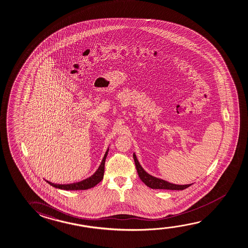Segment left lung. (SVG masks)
Returning a JSON list of instances; mask_svg holds the SVG:
<instances>
[{"mask_svg": "<svg viewBox=\"0 0 248 248\" xmlns=\"http://www.w3.org/2000/svg\"><path fill=\"white\" fill-rule=\"evenodd\" d=\"M134 160L137 167V173L138 176L140 177V179L143 182L147 187H151L153 189H169V190H183L185 188L191 186L193 183L191 184H185V185H179V184H174L170 183L165 180L160 179L158 177L152 176L150 174L145 170L142 168V166L140 165V163L138 161L137 158V155L134 153L133 154Z\"/></svg>", "mask_w": 248, "mask_h": 248, "instance_id": "1", "label": "left lung"}]
</instances>
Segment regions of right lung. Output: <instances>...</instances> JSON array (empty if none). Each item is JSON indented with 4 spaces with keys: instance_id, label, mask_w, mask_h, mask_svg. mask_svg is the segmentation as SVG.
<instances>
[{
    "instance_id": "1",
    "label": "right lung",
    "mask_w": 248,
    "mask_h": 248,
    "mask_svg": "<svg viewBox=\"0 0 248 248\" xmlns=\"http://www.w3.org/2000/svg\"><path fill=\"white\" fill-rule=\"evenodd\" d=\"M108 151H109V147L108 150L105 154L104 157L101 160V165L99 166V168L97 169L96 171L93 173L92 176L88 177L86 179L83 180L78 183H69V184H56V183H51L48 182L47 180H45L48 184H50L51 186H53L56 188H60V189H64V190H85V189H89L91 187H93L98 183L101 182V180L103 179V176H104V170H105V161L106 158L108 156Z\"/></svg>"
}]
</instances>
